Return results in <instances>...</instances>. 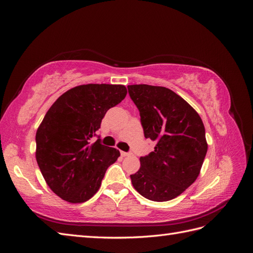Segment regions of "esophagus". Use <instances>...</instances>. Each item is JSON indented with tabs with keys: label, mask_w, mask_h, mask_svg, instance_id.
Listing matches in <instances>:
<instances>
[{
	"label": "esophagus",
	"mask_w": 253,
	"mask_h": 253,
	"mask_svg": "<svg viewBox=\"0 0 253 253\" xmlns=\"http://www.w3.org/2000/svg\"><path fill=\"white\" fill-rule=\"evenodd\" d=\"M120 154H121V156L126 157V156H128V155H129V153H128V152H124V151H121V152H120Z\"/></svg>",
	"instance_id": "esophagus-1"
}]
</instances>
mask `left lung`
Segmentation results:
<instances>
[{"label": "left lung", "instance_id": "1", "mask_svg": "<svg viewBox=\"0 0 253 253\" xmlns=\"http://www.w3.org/2000/svg\"><path fill=\"white\" fill-rule=\"evenodd\" d=\"M137 106L145 138L154 151L140 157V169L131 175L137 192L153 202L180 195L196 180L208 144L200 115L187 101L164 86L127 85Z\"/></svg>", "mask_w": 253, "mask_h": 253}]
</instances>
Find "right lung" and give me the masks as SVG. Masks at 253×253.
I'll return each mask as SVG.
<instances>
[{
	"label": "right lung",
	"instance_id": "add662e5",
	"mask_svg": "<svg viewBox=\"0 0 253 253\" xmlns=\"http://www.w3.org/2000/svg\"><path fill=\"white\" fill-rule=\"evenodd\" d=\"M126 88L119 84H85L61 95L36 134V158L48 187L62 200L88 201L100 188L108 168L120 152L90 139L105 113L120 103Z\"/></svg>",
	"mask_w": 253,
	"mask_h": 253
}]
</instances>
